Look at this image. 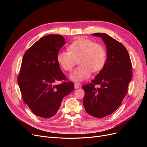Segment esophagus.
<instances>
[{"instance_id":"34e87169","label":"esophagus","mask_w":147,"mask_h":147,"mask_svg":"<svg viewBox=\"0 0 147 147\" xmlns=\"http://www.w3.org/2000/svg\"><path fill=\"white\" fill-rule=\"evenodd\" d=\"M74 86H75V88H80V84L78 83H75L74 84Z\"/></svg>"}]
</instances>
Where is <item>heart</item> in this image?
Instances as JSON below:
<instances>
[{
  "mask_svg": "<svg viewBox=\"0 0 147 147\" xmlns=\"http://www.w3.org/2000/svg\"><path fill=\"white\" fill-rule=\"evenodd\" d=\"M68 50L57 53V61L65 71H70L78 61L80 65L70 74L71 79L74 81L84 80L90 77L92 71L98 72L105 65V48L91 40L78 38L70 44Z\"/></svg>",
  "mask_w": 147,
  "mask_h": 147,
  "instance_id": "heart-1",
  "label": "heart"
}]
</instances>
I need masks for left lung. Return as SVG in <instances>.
<instances>
[{"instance_id":"obj_1","label":"left lung","mask_w":147,"mask_h":147,"mask_svg":"<svg viewBox=\"0 0 147 147\" xmlns=\"http://www.w3.org/2000/svg\"><path fill=\"white\" fill-rule=\"evenodd\" d=\"M92 35L103 40L107 57L103 68L91 83L82 86L84 91L83 106L89 115L103 118L113 113L121 105L127 93L132 77V63L122 43L105 33Z\"/></svg>"}]
</instances>
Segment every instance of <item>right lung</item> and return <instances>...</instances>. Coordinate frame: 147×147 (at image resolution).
<instances>
[{"instance_id":"add662e5","label":"right lung","mask_w":147,"mask_h":147,"mask_svg":"<svg viewBox=\"0 0 147 147\" xmlns=\"http://www.w3.org/2000/svg\"><path fill=\"white\" fill-rule=\"evenodd\" d=\"M66 43L61 35L51 34L39 39L23 56L18 83L23 101L37 116L55 115L62 100L74 89L59 68L57 55ZM57 81L62 83L55 85Z\"/></svg>"}]
</instances>
